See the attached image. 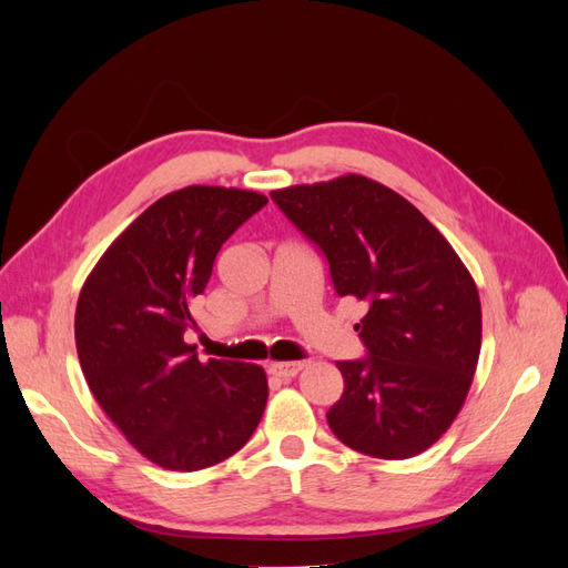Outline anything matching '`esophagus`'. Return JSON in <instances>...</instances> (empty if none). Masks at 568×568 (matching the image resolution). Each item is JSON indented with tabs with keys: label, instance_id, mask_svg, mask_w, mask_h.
Masks as SVG:
<instances>
[{
	"label": "esophagus",
	"instance_id": "34e87169",
	"mask_svg": "<svg viewBox=\"0 0 568 568\" xmlns=\"http://www.w3.org/2000/svg\"><path fill=\"white\" fill-rule=\"evenodd\" d=\"M305 367V363H272L270 372L280 379H294V376Z\"/></svg>",
	"mask_w": 568,
	"mask_h": 568
}]
</instances>
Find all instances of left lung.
I'll return each mask as SVG.
<instances>
[{
	"label": "left lung",
	"instance_id": "left-lung-1",
	"mask_svg": "<svg viewBox=\"0 0 568 568\" xmlns=\"http://www.w3.org/2000/svg\"><path fill=\"white\" fill-rule=\"evenodd\" d=\"M329 263L336 294L367 305L365 357L343 359L334 436L382 459L424 453L467 398L480 351V301L459 255L415 205L363 175L270 194Z\"/></svg>",
	"mask_w": 568,
	"mask_h": 568
}]
</instances>
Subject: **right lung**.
Instances as JSON below:
<instances>
[{
    "label": "right lung",
    "mask_w": 568,
    "mask_h": 568,
    "mask_svg": "<svg viewBox=\"0 0 568 568\" xmlns=\"http://www.w3.org/2000/svg\"><path fill=\"white\" fill-rule=\"evenodd\" d=\"M267 199L184 186L120 234L84 282L75 346L101 409L146 459L199 471L242 450L267 403L263 367L201 363L184 332L222 244Z\"/></svg>",
    "instance_id": "obj_1"
}]
</instances>
